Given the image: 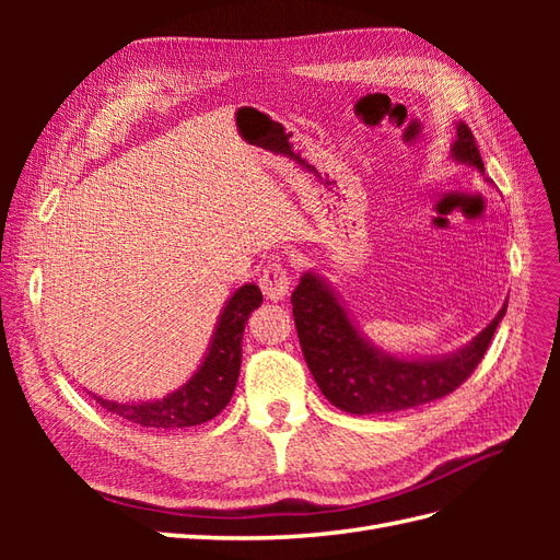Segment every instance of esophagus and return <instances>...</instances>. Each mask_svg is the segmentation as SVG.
Returning a JSON list of instances; mask_svg holds the SVG:
<instances>
[{
  "label": "esophagus",
  "instance_id": "1",
  "mask_svg": "<svg viewBox=\"0 0 560 560\" xmlns=\"http://www.w3.org/2000/svg\"><path fill=\"white\" fill-rule=\"evenodd\" d=\"M259 284H261V292L266 294V299L282 301L287 294H290L292 278L280 264H270L261 273Z\"/></svg>",
  "mask_w": 560,
  "mask_h": 560
}]
</instances>
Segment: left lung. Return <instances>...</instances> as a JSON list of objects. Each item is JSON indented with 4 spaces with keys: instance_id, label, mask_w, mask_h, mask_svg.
Masks as SVG:
<instances>
[{
    "instance_id": "1",
    "label": "left lung",
    "mask_w": 560,
    "mask_h": 560,
    "mask_svg": "<svg viewBox=\"0 0 560 560\" xmlns=\"http://www.w3.org/2000/svg\"><path fill=\"white\" fill-rule=\"evenodd\" d=\"M448 159L483 175V161L465 124L455 128ZM292 306L303 358L317 387L334 406L354 416L413 409L453 393L477 369L506 313L504 301L490 325L453 352L399 358L371 341L341 294L313 268L299 278Z\"/></svg>"
}]
</instances>
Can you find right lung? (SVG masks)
I'll use <instances>...</instances> for the list:
<instances>
[{"label": "right lung", "mask_w": 560, "mask_h": 560, "mask_svg": "<svg viewBox=\"0 0 560 560\" xmlns=\"http://www.w3.org/2000/svg\"><path fill=\"white\" fill-rule=\"evenodd\" d=\"M261 301V290L254 282L238 287L226 299L198 369L173 393L144 401H116L91 393L93 399L109 413L142 428L177 430L212 420L233 397L241 376L245 322Z\"/></svg>", "instance_id": "1"}]
</instances>
